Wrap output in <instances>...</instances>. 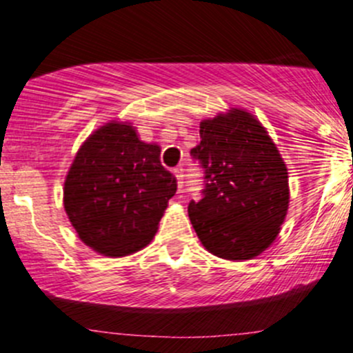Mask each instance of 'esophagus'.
Here are the masks:
<instances>
[{"instance_id": "1", "label": "esophagus", "mask_w": 353, "mask_h": 353, "mask_svg": "<svg viewBox=\"0 0 353 353\" xmlns=\"http://www.w3.org/2000/svg\"><path fill=\"white\" fill-rule=\"evenodd\" d=\"M174 176H176L177 185H179V189H182V185H184V169L176 168V169H174Z\"/></svg>"}]
</instances>
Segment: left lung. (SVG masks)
<instances>
[{
  "label": "left lung",
  "instance_id": "left-lung-1",
  "mask_svg": "<svg viewBox=\"0 0 353 353\" xmlns=\"http://www.w3.org/2000/svg\"><path fill=\"white\" fill-rule=\"evenodd\" d=\"M201 143L190 149L204 169L201 201L189 219L201 244L228 261L257 257L275 241L289 209V176L265 128L232 108L201 123Z\"/></svg>",
  "mask_w": 353,
  "mask_h": 353
}]
</instances>
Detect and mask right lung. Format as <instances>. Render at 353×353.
Masks as SVG:
<instances>
[{
  "label": "right lung",
  "mask_w": 353,
  "mask_h": 353,
  "mask_svg": "<svg viewBox=\"0 0 353 353\" xmlns=\"http://www.w3.org/2000/svg\"><path fill=\"white\" fill-rule=\"evenodd\" d=\"M177 182L161 148L131 123H111L84 141L64 181V210L84 244L108 257L144 249L157 232Z\"/></svg>",
  "instance_id": "add662e5"
}]
</instances>
